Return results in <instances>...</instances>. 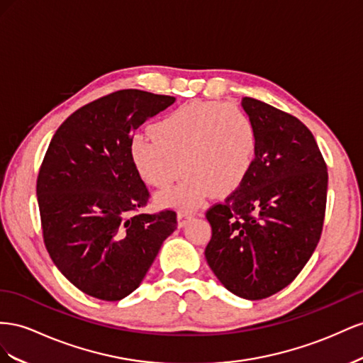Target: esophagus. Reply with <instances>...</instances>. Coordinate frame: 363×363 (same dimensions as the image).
<instances>
[{"label": "esophagus", "mask_w": 363, "mask_h": 363, "mask_svg": "<svg viewBox=\"0 0 363 363\" xmlns=\"http://www.w3.org/2000/svg\"><path fill=\"white\" fill-rule=\"evenodd\" d=\"M194 217V213L190 211V210H179L178 211V225L182 228L185 226V223H187L190 219H193Z\"/></svg>", "instance_id": "obj_1"}]
</instances>
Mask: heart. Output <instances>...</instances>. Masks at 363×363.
<instances>
[{
  "mask_svg": "<svg viewBox=\"0 0 363 363\" xmlns=\"http://www.w3.org/2000/svg\"><path fill=\"white\" fill-rule=\"evenodd\" d=\"M152 136L130 141V158L141 178L165 190L160 202L196 208L211 191L235 190L251 172L258 147L257 128L245 109L231 103L193 101L152 126Z\"/></svg>",
  "mask_w": 363,
  "mask_h": 363,
  "instance_id": "obj_1",
  "label": "heart"
}]
</instances>
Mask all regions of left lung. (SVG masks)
<instances>
[{
  "instance_id": "left-lung-1",
  "label": "left lung",
  "mask_w": 363,
  "mask_h": 363,
  "mask_svg": "<svg viewBox=\"0 0 363 363\" xmlns=\"http://www.w3.org/2000/svg\"><path fill=\"white\" fill-rule=\"evenodd\" d=\"M258 137L245 181L205 216V258L237 296L263 299L291 284L323 233L327 164L304 123L252 97L242 99Z\"/></svg>"
}]
</instances>
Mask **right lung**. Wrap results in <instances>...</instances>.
Wrapping results in <instances>:
<instances>
[{
  "label": "right lung",
  "instance_id": "1",
  "mask_svg": "<svg viewBox=\"0 0 363 363\" xmlns=\"http://www.w3.org/2000/svg\"><path fill=\"white\" fill-rule=\"evenodd\" d=\"M174 97L121 89L82 106L60 124L38 173L47 251L79 291L120 301L147 274L176 211L140 213L150 193L130 158L133 132Z\"/></svg>",
  "mask_w": 363,
  "mask_h": 363
}]
</instances>
